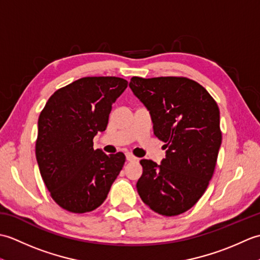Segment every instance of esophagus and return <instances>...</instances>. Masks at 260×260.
<instances>
[{"label": "esophagus", "instance_id": "esophagus-1", "mask_svg": "<svg viewBox=\"0 0 260 260\" xmlns=\"http://www.w3.org/2000/svg\"><path fill=\"white\" fill-rule=\"evenodd\" d=\"M126 159H127V161H128V162H133V161H136L137 157L134 156L132 153H126Z\"/></svg>", "mask_w": 260, "mask_h": 260}]
</instances>
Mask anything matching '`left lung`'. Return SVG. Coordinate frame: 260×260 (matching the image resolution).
I'll return each mask as SVG.
<instances>
[{
  "label": "left lung",
  "instance_id": "8db88e82",
  "mask_svg": "<svg viewBox=\"0 0 260 260\" xmlns=\"http://www.w3.org/2000/svg\"><path fill=\"white\" fill-rule=\"evenodd\" d=\"M129 87L151 112L154 134L168 148L161 165L142 159L137 192L154 212L183 213L203 196L214 172L222 140L218 105L186 77H132Z\"/></svg>",
  "mask_w": 260,
  "mask_h": 260
}]
</instances>
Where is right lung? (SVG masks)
<instances>
[{"mask_svg": "<svg viewBox=\"0 0 260 260\" xmlns=\"http://www.w3.org/2000/svg\"><path fill=\"white\" fill-rule=\"evenodd\" d=\"M127 85L118 77H84L54 91L39 116V170L54 202L69 212L101 206L123 169V153L93 150L92 140L106 129L112 105Z\"/></svg>", "mask_w": 260, "mask_h": 260, "instance_id": "add662e5", "label": "right lung"}]
</instances>
